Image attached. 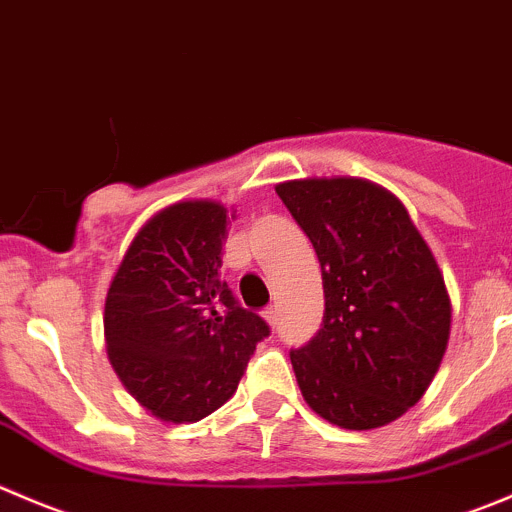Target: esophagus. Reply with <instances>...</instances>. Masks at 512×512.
<instances>
[{
	"mask_svg": "<svg viewBox=\"0 0 512 512\" xmlns=\"http://www.w3.org/2000/svg\"><path fill=\"white\" fill-rule=\"evenodd\" d=\"M265 320L270 322V327L277 325V320H280V312H277V305L267 307V310H265Z\"/></svg>",
	"mask_w": 512,
	"mask_h": 512,
	"instance_id": "34e87169",
	"label": "esophagus"
}]
</instances>
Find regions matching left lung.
Masks as SVG:
<instances>
[{
	"mask_svg": "<svg viewBox=\"0 0 512 512\" xmlns=\"http://www.w3.org/2000/svg\"><path fill=\"white\" fill-rule=\"evenodd\" d=\"M275 192L322 267V327L290 352L302 398L337 428L393 423L430 388L450 340L453 307L428 242L370 180L310 177Z\"/></svg>",
	"mask_w": 512,
	"mask_h": 512,
	"instance_id": "8db88e82",
	"label": "left lung"
}]
</instances>
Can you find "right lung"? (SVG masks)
<instances>
[{
	"mask_svg": "<svg viewBox=\"0 0 512 512\" xmlns=\"http://www.w3.org/2000/svg\"><path fill=\"white\" fill-rule=\"evenodd\" d=\"M230 217L215 200L165 207L140 227L109 282V362L127 393L165 423H197L225 405L270 335L220 275Z\"/></svg>",
	"mask_w": 512,
	"mask_h": 512,
	"instance_id": "obj_1",
	"label": "right lung"
}]
</instances>
